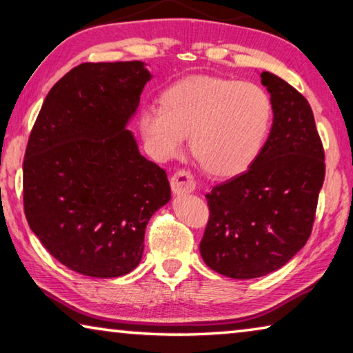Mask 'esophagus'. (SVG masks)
Listing matches in <instances>:
<instances>
[{"mask_svg": "<svg viewBox=\"0 0 353 353\" xmlns=\"http://www.w3.org/2000/svg\"><path fill=\"white\" fill-rule=\"evenodd\" d=\"M171 190L174 194H187V193H193L196 188V182L193 176L190 174L188 171L185 170H179L174 174L171 176Z\"/></svg>", "mask_w": 353, "mask_h": 353, "instance_id": "1", "label": "esophagus"}]
</instances>
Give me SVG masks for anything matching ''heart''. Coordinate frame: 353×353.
Here are the masks:
<instances>
[{"label": "heart", "mask_w": 353, "mask_h": 353, "mask_svg": "<svg viewBox=\"0 0 353 353\" xmlns=\"http://www.w3.org/2000/svg\"><path fill=\"white\" fill-rule=\"evenodd\" d=\"M272 101L260 85L194 74L172 82L160 107L141 112L139 126L149 152L165 162L190 151L208 174L234 177L259 159L272 126Z\"/></svg>", "instance_id": "b5f03b06"}]
</instances>
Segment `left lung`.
I'll list each match as a JSON object with an SVG mask.
<instances>
[{"instance_id": "left-lung-1", "label": "left lung", "mask_w": 353, "mask_h": 353, "mask_svg": "<svg viewBox=\"0 0 353 353\" xmlns=\"http://www.w3.org/2000/svg\"><path fill=\"white\" fill-rule=\"evenodd\" d=\"M260 76L274 107L270 137L248 171L205 194L210 218L202 260L230 279L266 276L305 246L325 177L308 101L279 76Z\"/></svg>"}]
</instances>
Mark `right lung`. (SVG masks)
Instances as JSON below:
<instances>
[{
	"instance_id": "right-lung-1",
	"label": "right lung",
	"mask_w": 353,
	"mask_h": 353,
	"mask_svg": "<svg viewBox=\"0 0 353 353\" xmlns=\"http://www.w3.org/2000/svg\"><path fill=\"white\" fill-rule=\"evenodd\" d=\"M151 73L145 63H81L54 83L29 135L23 204L56 260L88 277L139 266L148 221L168 204L165 170L143 157L130 130Z\"/></svg>"
}]
</instances>
